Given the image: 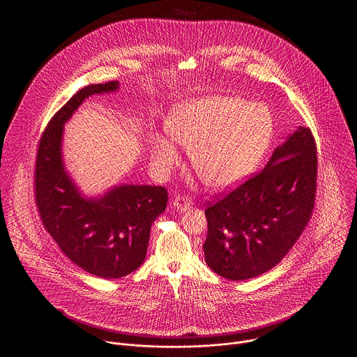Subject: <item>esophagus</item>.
<instances>
[{"mask_svg": "<svg viewBox=\"0 0 357 357\" xmlns=\"http://www.w3.org/2000/svg\"><path fill=\"white\" fill-rule=\"evenodd\" d=\"M174 207L176 210H186L190 206H191V201L187 198L186 195H178L175 199H174Z\"/></svg>", "mask_w": 357, "mask_h": 357, "instance_id": "obj_1", "label": "esophagus"}]
</instances>
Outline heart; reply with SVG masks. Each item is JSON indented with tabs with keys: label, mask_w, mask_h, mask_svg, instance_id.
Masks as SVG:
<instances>
[{
	"label": "heart",
	"mask_w": 357,
	"mask_h": 357,
	"mask_svg": "<svg viewBox=\"0 0 357 357\" xmlns=\"http://www.w3.org/2000/svg\"><path fill=\"white\" fill-rule=\"evenodd\" d=\"M166 130L169 136L151 137L155 171L166 175L179 163L178 143L207 186L225 188L255 171L272 143L274 120L264 104L217 95L174 107Z\"/></svg>",
	"instance_id": "1"
}]
</instances>
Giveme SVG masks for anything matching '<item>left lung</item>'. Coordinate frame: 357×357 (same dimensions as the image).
Here are the masks:
<instances>
[{"instance_id": "8db88e82", "label": "left lung", "mask_w": 357, "mask_h": 357, "mask_svg": "<svg viewBox=\"0 0 357 357\" xmlns=\"http://www.w3.org/2000/svg\"><path fill=\"white\" fill-rule=\"evenodd\" d=\"M316 182L314 137L301 126L274 150L264 170L204 210L208 268L231 281L271 271L310 220Z\"/></svg>"}]
</instances>
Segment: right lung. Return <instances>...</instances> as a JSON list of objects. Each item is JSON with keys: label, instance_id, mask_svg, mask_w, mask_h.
Wrapping results in <instances>:
<instances>
[{"label": "right lung", "instance_id": "right-lung-1", "mask_svg": "<svg viewBox=\"0 0 357 357\" xmlns=\"http://www.w3.org/2000/svg\"><path fill=\"white\" fill-rule=\"evenodd\" d=\"M118 89V82H109L73 95L41 136L34 170L36 204L45 229L72 262L107 280L124 277L143 264L151 226L169 201L165 187L147 185H119L88 198L66 169L64 124L86 98Z\"/></svg>", "mask_w": 357, "mask_h": 357}]
</instances>
